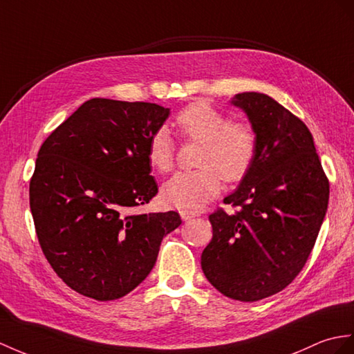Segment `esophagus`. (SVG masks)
I'll return each instance as SVG.
<instances>
[{
    "mask_svg": "<svg viewBox=\"0 0 354 354\" xmlns=\"http://www.w3.org/2000/svg\"><path fill=\"white\" fill-rule=\"evenodd\" d=\"M180 216H182V219H183V221H189V219H192V218L200 216V214H198V212H187V210H182V212H180Z\"/></svg>",
    "mask_w": 354,
    "mask_h": 354,
    "instance_id": "1",
    "label": "esophagus"
}]
</instances>
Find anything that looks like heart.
Segmentation results:
<instances>
[{"instance_id": "1", "label": "heart", "mask_w": 354, "mask_h": 354, "mask_svg": "<svg viewBox=\"0 0 354 354\" xmlns=\"http://www.w3.org/2000/svg\"><path fill=\"white\" fill-rule=\"evenodd\" d=\"M178 131L189 140L201 141L198 169L180 171L162 187L167 204L180 210H198L222 189V177L237 183L252 169L258 151L251 124L232 123L227 114L207 102H194L176 117ZM147 159L159 172L174 167L176 147L165 127L154 132L147 145Z\"/></svg>"}]
</instances>
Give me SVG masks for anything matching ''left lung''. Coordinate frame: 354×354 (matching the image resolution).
<instances>
[{
    "label": "left lung",
    "instance_id": "left-lung-1",
    "mask_svg": "<svg viewBox=\"0 0 354 354\" xmlns=\"http://www.w3.org/2000/svg\"><path fill=\"white\" fill-rule=\"evenodd\" d=\"M231 103L243 109L257 133L252 169L209 219L213 237L201 267L223 296L257 301L292 282L308 260L329 203V180L306 124L263 93H240Z\"/></svg>",
    "mask_w": 354,
    "mask_h": 354
}]
</instances>
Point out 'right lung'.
Returning a JSON list of instances; mask_svg holds the SVG:
<instances>
[{"label":"right lung","mask_w":354,"mask_h":354,"mask_svg":"<svg viewBox=\"0 0 354 354\" xmlns=\"http://www.w3.org/2000/svg\"><path fill=\"white\" fill-rule=\"evenodd\" d=\"M169 108L90 99L41 144L30 207L43 254L82 296H126L147 278L177 212L136 214L158 194L147 159L150 136Z\"/></svg>","instance_id":"right-lung-1"}]
</instances>
